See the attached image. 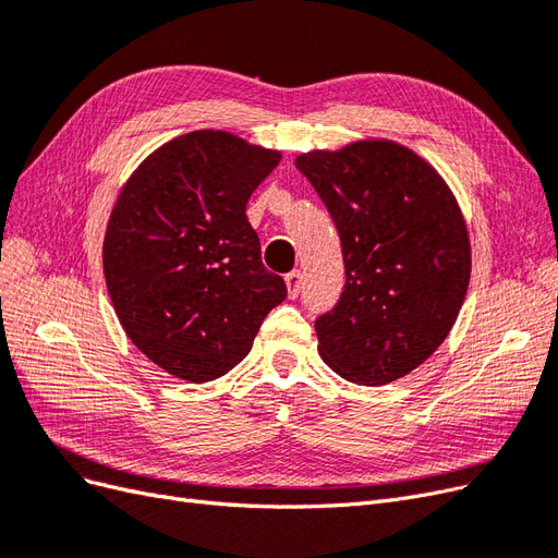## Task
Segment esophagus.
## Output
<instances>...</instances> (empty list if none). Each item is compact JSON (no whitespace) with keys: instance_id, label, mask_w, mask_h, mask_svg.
<instances>
[{"instance_id":"esophagus-1","label":"esophagus","mask_w":558,"mask_h":558,"mask_svg":"<svg viewBox=\"0 0 558 558\" xmlns=\"http://www.w3.org/2000/svg\"><path fill=\"white\" fill-rule=\"evenodd\" d=\"M286 286H289V295L298 298L302 291V272L300 269H293V272L286 275Z\"/></svg>"}]
</instances>
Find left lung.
<instances>
[{
	"mask_svg": "<svg viewBox=\"0 0 558 558\" xmlns=\"http://www.w3.org/2000/svg\"><path fill=\"white\" fill-rule=\"evenodd\" d=\"M342 242L344 291L316 318L337 375L381 386L445 342L470 281V240L449 185L396 142H356L295 160Z\"/></svg>",
	"mask_w": 558,
	"mask_h": 558,
	"instance_id": "8db88e82",
	"label": "left lung"
}]
</instances>
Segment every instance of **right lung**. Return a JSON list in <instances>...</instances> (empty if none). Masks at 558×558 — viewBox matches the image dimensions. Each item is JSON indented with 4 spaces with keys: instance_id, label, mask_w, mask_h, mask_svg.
Wrapping results in <instances>:
<instances>
[{
    "instance_id": "add662e5",
    "label": "right lung",
    "mask_w": 558,
    "mask_h": 558,
    "mask_svg": "<svg viewBox=\"0 0 558 558\" xmlns=\"http://www.w3.org/2000/svg\"><path fill=\"white\" fill-rule=\"evenodd\" d=\"M279 160L230 132L197 130L150 154L116 199L102 253L113 310L134 347L179 379L230 373L289 293L246 218Z\"/></svg>"
}]
</instances>
